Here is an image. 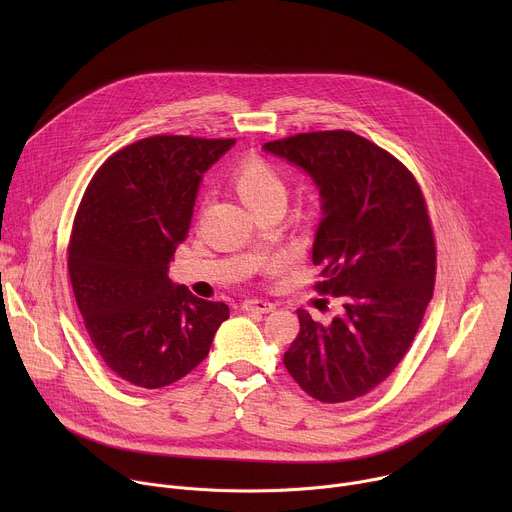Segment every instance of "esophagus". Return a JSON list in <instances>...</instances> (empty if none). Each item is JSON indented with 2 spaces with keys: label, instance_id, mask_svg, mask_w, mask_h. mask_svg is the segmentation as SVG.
<instances>
[{
  "label": "esophagus",
  "instance_id": "1",
  "mask_svg": "<svg viewBox=\"0 0 512 512\" xmlns=\"http://www.w3.org/2000/svg\"><path fill=\"white\" fill-rule=\"evenodd\" d=\"M241 308L243 312H251V314H269L275 310V304L267 300H245Z\"/></svg>",
  "mask_w": 512,
  "mask_h": 512
}]
</instances>
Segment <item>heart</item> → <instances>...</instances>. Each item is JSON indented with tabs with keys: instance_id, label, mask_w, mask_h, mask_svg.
Masks as SVG:
<instances>
[{
	"instance_id": "b5f03b06",
	"label": "heart",
	"mask_w": 512,
	"mask_h": 512,
	"mask_svg": "<svg viewBox=\"0 0 512 512\" xmlns=\"http://www.w3.org/2000/svg\"><path fill=\"white\" fill-rule=\"evenodd\" d=\"M231 180L243 202L253 210L279 198L285 200L287 196V184L283 174L263 158L243 160L233 170Z\"/></svg>"
}]
</instances>
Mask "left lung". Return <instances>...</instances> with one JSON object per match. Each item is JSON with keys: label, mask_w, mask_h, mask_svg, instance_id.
Wrapping results in <instances>:
<instances>
[{"label": "left lung", "mask_w": 512, "mask_h": 512, "mask_svg": "<svg viewBox=\"0 0 512 512\" xmlns=\"http://www.w3.org/2000/svg\"><path fill=\"white\" fill-rule=\"evenodd\" d=\"M265 152L304 168L322 196L312 261L318 294L342 314L328 326L298 310L300 332L283 354L294 381L322 403L381 385L409 350L435 283V239L415 176L352 131L267 141Z\"/></svg>", "instance_id": "obj_1"}]
</instances>
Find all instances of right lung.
I'll list each match as a JSON object with an SVG mask.
<instances>
[{
    "mask_svg": "<svg viewBox=\"0 0 512 512\" xmlns=\"http://www.w3.org/2000/svg\"><path fill=\"white\" fill-rule=\"evenodd\" d=\"M235 139L154 135L115 152L91 178L66 249L85 328L123 381L160 389L208 356L229 306L174 285L168 263L190 229L202 174Z\"/></svg>",
    "mask_w": 512,
    "mask_h": 512,
    "instance_id": "right-lung-1",
    "label": "right lung"
}]
</instances>
